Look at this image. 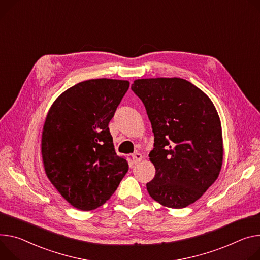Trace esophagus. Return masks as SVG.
<instances>
[{
    "mask_svg": "<svg viewBox=\"0 0 260 260\" xmlns=\"http://www.w3.org/2000/svg\"><path fill=\"white\" fill-rule=\"evenodd\" d=\"M132 158H133V160H134V162H139V161H141L142 160V158H143V155L141 154L140 152H135L133 155H132Z\"/></svg>",
    "mask_w": 260,
    "mask_h": 260,
    "instance_id": "esophagus-1",
    "label": "esophagus"
}]
</instances>
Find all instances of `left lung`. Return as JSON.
<instances>
[{
	"instance_id": "8db88e82",
	"label": "left lung",
	"mask_w": 260,
	"mask_h": 260,
	"mask_svg": "<svg viewBox=\"0 0 260 260\" xmlns=\"http://www.w3.org/2000/svg\"><path fill=\"white\" fill-rule=\"evenodd\" d=\"M132 90L143 102L154 148L150 197L169 208L197 201L219 177L223 164L222 125L206 94L180 78L138 79Z\"/></svg>"
}]
</instances>
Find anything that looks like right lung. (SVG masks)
Here are the masks:
<instances>
[{
  "label": "right lung",
  "instance_id": "add662e5",
  "mask_svg": "<svg viewBox=\"0 0 260 260\" xmlns=\"http://www.w3.org/2000/svg\"><path fill=\"white\" fill-rule=\"evenodd\" d=\"M129 82L95 79L65 90L51 106L41 133L46 176L74 207L87 211L103 205L128 170L116 154L109 122Z\"/></svg>",
  "mask_w": 260,
  "mask_h": 260
}]
</instances>
